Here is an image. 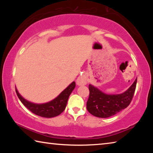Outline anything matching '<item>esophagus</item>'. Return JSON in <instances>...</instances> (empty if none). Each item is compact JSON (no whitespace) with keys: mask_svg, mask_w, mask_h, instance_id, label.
Segmentation results:
<instances>
[{"mask_svg":"<svg viewBox=\"0 0 153 153\" xmlns=\"http://www.w3.org/2000/svg\"><path fill=\"white\" fill-rule=\"evenodd\" d=\"M76 83L78 86H84L87 84L86 77L84 76H79L76 80Z\"/></svg>","mask_w":153,"mask_h":153,"instance_id":"1","label":"esophagus"}]
</instances>
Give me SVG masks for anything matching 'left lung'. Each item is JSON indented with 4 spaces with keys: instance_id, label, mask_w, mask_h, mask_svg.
<instances>
[{
    "instance_id": "obj_1",
    "label": "left lung",
    "mask_w": 153,
    "mask_h": 153,
    "mask_svg": "<svg viewBox=\"0 0 153 153\" xmlns=\"http://www.w3.org/2000/svg\"><path fill=\"white\" fill-rule=\"evenodd\" d=\"M137 79L129 88L120 94H107L89 85L90 94L86 103L88 112L97 117L107 118L128 107L135 92Z\"/></svg>"
}]
</instances>
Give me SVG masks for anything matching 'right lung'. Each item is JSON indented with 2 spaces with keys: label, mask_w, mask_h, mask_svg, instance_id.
Here are the masks:
<instances>
[{
  "label": "right lung",
  "mask_w": 153,
  "mask_h": 153,
  "mask_svg": "<svg viewBox=\"0 0 153 153\" xmlns=\"http://www.w3.org/2000/svg\"><path fill=\"white\" fill-rule=\"evenodd\" d=\"M75 87H76V82H73L55 99L48 102L43 103V104H36V103L28 101L19 94L16 88H15V91L21 102L31 112L40 117L51 118L60 115L65 110L69 95L71 94Z\"/></svg>",
  "instance_id": "1"
}]
</instances>
